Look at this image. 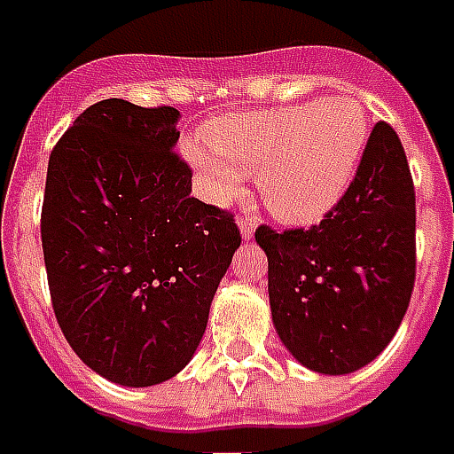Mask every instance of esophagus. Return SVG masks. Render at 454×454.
I'll list each match as a JSON object with an SVG mask.
<instances>
[{
    "label": "esophagus",
    "mask_w": 454,
    "mask_h": 454,
    "mask_svg": "<svg viewBox=\"0 0 454 454\" xmlns=\"http://www.w3.org/2000/svg\"><path fill=\"white\" fill-rule=\"evenodd\" d=\"M237 223H239L241 237H244V239H251V237H254V231H255V224H258V217H251V215H241Z\"/></svg>",
    "instance_id": "esophagus-1"
}]
</instances>
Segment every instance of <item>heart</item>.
I'll list each match as a JSON object with an SVG mask.
<instances>
[{"label":"heart","instance_id":"1","mask_svg":"<svg viewBox=\"0 0 454 454\" xmlns=\"http://www.w3.org/2000/svg\"><path fill=\"white\" fill-rule=\"evenodd\" d=\"M206 141L186 138L182 150L215 200H234L244 175H258L265 207L278 220L313 224L352 186L369 121L354 100L328 98L213 119Z\"/></svg>","mask_w":454,"mask_h":454}]
</instances>
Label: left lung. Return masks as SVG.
Returning a JSON list of instances; mask_svg holds the SVG:
<instances>
[{
	"label": "left lung",
	"instance_id": "1",
	"mask_svg": "<svg viewBox=\"0 0 454 454\" xmlns=\"http://www.w3.org/2000/svg\"><path fill=\"white\" fill-rule=\"evenodd\" d=\"M279 340L301 366L344 376L376 359L407 313L417 278V199L395 129L378 121L352 186L320 224H261Z\"/></svg>",
	"mask_w": 454,
	"mask_h": 454
}]
</instances>
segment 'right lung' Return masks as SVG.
<instances>
[{
	"label": "right lung",
	"mask_w": 454,
	"mask_h": 454,
	"mask_svg": "<svg viewBox=\"0 0 454 454\" xmlns=\"http://www.w3.org/2000/svg\"><path fill=\"white\" fill-rule=\"evenodd\" d=\"M176 121L175 107L95 102L47 165L40 234L54 316L78 359L126 387L189 364L241 244L234 215L191 196Z\"/></svg>",
	"instance_id": "right-lung-1"
}]
</instances>
